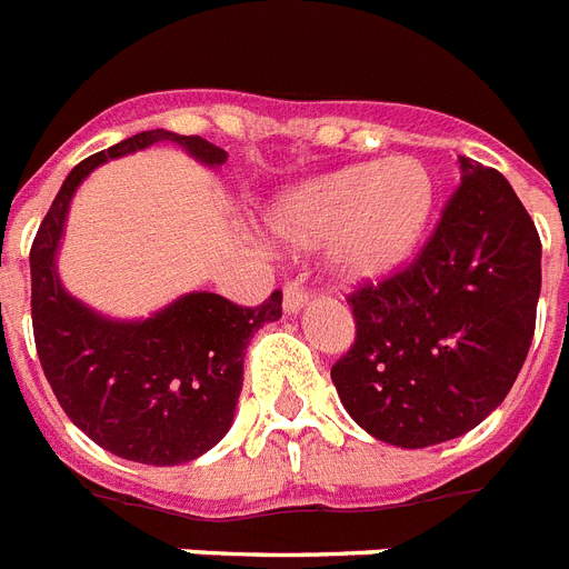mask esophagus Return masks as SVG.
I'll list each match as a JSON object with an SVG mask.
<instances>
[{"mask_svg":"<svg viewBox=\"0 0 569 569\" xmlns=\"http://www.w3.org/2000/svg\"><path fill=\"white\" fill-rule=\"evenodd\" d=\"M308 288H305L302 281H288L284 284V311L288 313H296L299 308H305V302H308Z\"/></svg>","mask_w":569,"mask_h":569,"instance_id":"34e87169","label":"esophagus"}]
</instances>
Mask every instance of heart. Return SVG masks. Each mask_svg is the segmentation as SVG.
<instances>
[{"instance_id":"b5f03b06","label":"heart","mask_w":569,"mask_h":569,"mask_svg":"<svg viewBox=\"0 0 569 569\" xmlns=\"http://www.w3.org/2000/svg\"><path fill=\"white\" fill-rule=\"evenodd\" d=\"M433 203V173L421 159L398 153L284 191L267 211V229L293 250L326 243L342 279L372 281L419 250Z\"/></svg>"}]
</instances>
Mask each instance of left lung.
Here are the masks:
<instances>
[{"label":"left lung","mask_w":569,"mask_h":569,"mask_svg":"<svg viewBox=\"0 0 569 569\" xmlns=\"http://www.w3.org/2000/svg\"><path fill=\"white\" fill-rule=\"evenodd\" d=\"M433 234L396 273L349 293L355 342L331 366L375 439L427 448L503 403L535 335L541 238L503 173L459 157Z\"/></svg>","instance_id":"1"}]
</instances>
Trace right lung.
I'll use <instances>...</instances> for the list:
<instances>
[{
    "instance_id": "add662e5",
    "label": "right lung",
    "mask_w": 569,
    "mask_h": 569,
    "mask_svg": "<svg viewBox=\"0 0 569 569\" xmlns=\"http://www.w3.org/2000/svg\"><path fill=\"white\" fill-rule=\"evenodd\" d=\"M153 142H177L206 166L227 150L200 136L144 130L72 168L31 243V326L37 358L63 412L121 459L191 462L227 436L243 383V351L281 317V290L258 308L189 293L144 322H112L66 293L54 270L74 189L92 168Z\"/></svg>"
}]
</instances>
